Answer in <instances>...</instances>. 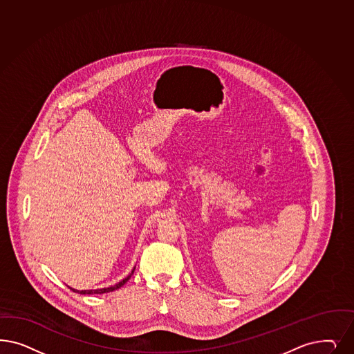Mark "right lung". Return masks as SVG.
<instances>
[{"label":"right lung","instance_id":"1","mask_svg":"<svg viewBox=\"0 0 354 354\" xmlns=\"http://www.w3.org/2000/svg\"><path fill=\"white\" fill-rule=\"evenodd\" d=\"M134 271H136V267L131 270V272L127 274L124 280H121V281L117 283L115 286H108V288H100V289H90V290H78V289H74V288L68 286V289L73 290V292H75V293H80V295H103V293H109V292H113L115 289H120L121 286H125L126 283L129 281V279L134 274Z\"/></svg>","mask_w":354,"mask_h":354}]
</instances>
